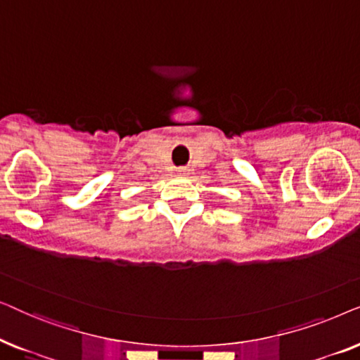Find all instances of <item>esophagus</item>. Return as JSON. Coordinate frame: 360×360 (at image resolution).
<instances>
[{"label": "esophagus", "mask_w": 360, "mask_h": 360, "mask_svg": "<svg viewBox=\"0 0 360 360\" xmlns=\"http://www.w3.org/2000/svg\"><path fill=\"white\" fill-rule=\"evenodd\" d=\"M176 172H179V174H180V175H185V174H186V172H188V170H186V167H180V169H179V170H176Z\"/></svg>", "instance_id": "esophagus-1"}]
</instances>
